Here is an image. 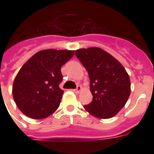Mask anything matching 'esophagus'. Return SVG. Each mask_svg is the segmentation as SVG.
Masks as SVG:
<instances>
[{"mask_svg":"<svg viewBox=\"0 0 154 154\" xmlns=\"http://www.w3.org/2000/svg\"><path fill=\"white\" fill-rule=\"evenodd\" d=\"M72 91L74 92V93H77V94H78V93H80V92L82 91V86H80V85H78V86L77 87V89H73Z\"/></svg>","mask_w":154,"mask_h":154,"instance_id":"esophagus-1","label":"esophagus"}]
</instances>
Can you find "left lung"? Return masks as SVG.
<instances>
[{"label": "left lung", "mask_w": 154, "mask_h": 154, "mask_svg": "<svg viewBox=\"0 0 154 154\" xmlns=\"http://www.w3.org/2000/svg\"><path fill=\"white\" fill-rule=\"evenodd\" d=\"M89 73L93 101L84 109L100 119L114 117L130 95L126 70L111 54L98 47L79 49L75 53Z\"/></svg>", "instance_id": "1"}]
</instances>
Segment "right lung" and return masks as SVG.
<instances>
[{"mask_svg":"<svg viewBox=\"0 0 154 154\" xmlns=\"http://www.w3.org/2000/svg\"><path fill=\"white\" fill-rule=\"evenodd\" d=\"M74 50L45 49L37 52L20 68L13 85V96L19 109L32 119L49 117L60 105L64 91L60 68Z\"/></svg>","mask_w":154,"mask_h":154,"instance_id":"add662e5","label":"right lung"}]
</instances>
